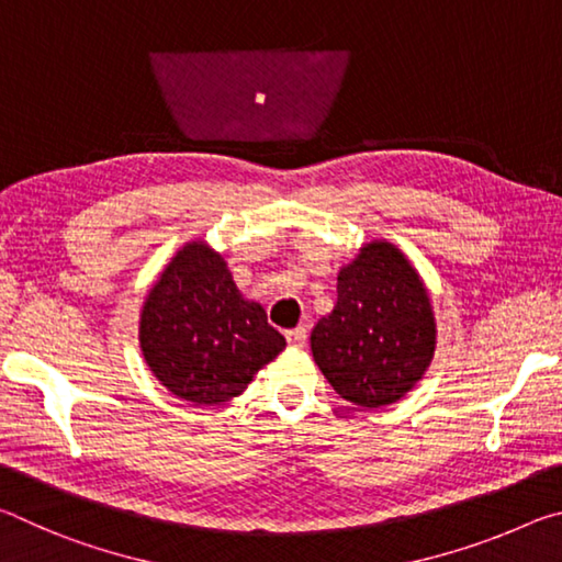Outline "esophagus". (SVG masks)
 <instances>
[{
    "mask_svg": "<svg viewBox=\"0 0 562 562\" xmlns=\"http://www.w3.org/2000/svg\"><path fill=\"white\" fill-rule=\"evenodd\" d=\"M288 341H290V347H297V349H302L304 345H307V329L304 327H297V329H290L288 335Z\"/></svg>",
    "mask_w": 562,
    "mask_h": 562,
    "instance_id": "esophagus-1",
    "label": "esophagus"
}]
</instances>
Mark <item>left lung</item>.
<instances>
[{
    "instance_id": "8db88e82",
    "label": "left lung",
    "mask_w": 562,
    "mask_h": 562,
    "mask_svg": "<svg viewBox=\"0 0 562 562\" xmlns=\"http://www.w3.org/2000/svg\"><path fill=\"white\" fill-rule=\"evenodd\" d=\"M429 288L402 247L369 240L337 274V304L310 347L331 389L359 408L398 402L422 382L436 351Z\"/></svg>"
}]
</instances>
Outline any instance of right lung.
<instances>
[{
    "instance_id": "right-lung-1",
    "label": "right lung",
    "mask_w": 562,
    "mask_h": 562,
    "mask_svg": "<svg viewBox=\"0 0 562 562\" xmlns=\"http://www.w3.org/2000/svg\"><path fill=\"white\" fill-rule=\"evenodd\" d=\"M138 345L170 394L217 406L240 396L288 341L268 325L262 304L237 290L223 255L195 237L178 247L150 284Z\"/></svg>"
}]
</instances>
